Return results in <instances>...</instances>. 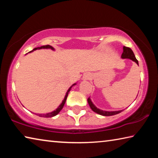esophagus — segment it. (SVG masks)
I'll return each instance as SVG.
<instances>
[{"instance_id":"esophagus-1","label":"esophagus","mask_w":158,"mask_h":158,"mask_svg":"<svg viewBox=\"0 0 158 158\" xmlns=\"http://www.w3.org/2000/svg\"><path fill=\"white\" fill-rule=\"evenodd\" d=\"M90 74H86V75H85V79H89L90 78Z\"/></svg>"}]
</instances>
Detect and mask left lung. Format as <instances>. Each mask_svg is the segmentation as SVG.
<instances>
[{"label":"left lung","mask_w":158,"mask_h":158,"mask_svg":"<svg viewBox=\"0 0 158 158\" xmlns=\"http://www.w3.org/2000/svg\"><path fill=\"white\" fill-rule=\"evenodd\" d=\"M121 57L123 58H130V59L132 60L133 61L139 65L138 60L136 58L135 54H134V52H132V50L130 49V47H123V52ZM88 102H89V105L90 106V107L91 108L92 110L93 111H95V113H97L100 115H102V116H113V115H116L119 113H121V111H102L100 110V109H98L96 106L93 105L92 103L91 100H90V98H88Z\"/></svg>","instance_id":"8db88e82"}]
</instances>
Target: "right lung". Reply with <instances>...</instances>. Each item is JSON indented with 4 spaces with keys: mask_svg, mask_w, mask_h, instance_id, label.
I'll use <instances>...</instances> for the list:
<instances>
[{
    "mask_svg": "<svg viewBox=\"0 0 158 158\" xmlns=\"http://www.w3.org/2000/svg\"><path fill=\"white\" fill-rule=\"evenodd\" d=\"M53 49V50L54 49L52 46H50V45H48V44H47V45H44V46H42V47H40L35 48V49H34L33 51L36 50V49ZM33 51H31V52H33ZM74 84H73V85H74ZM71 88H72V86H71L70 88H69V90H68V92H67L66 95H65V98H64V100H63L62 103L60 104V105L59 106H58V107L57 108V109H56L55 111L51 112V113H49V114H37V115H39V116H40V117H45V118H47V117H53V116H55L56 115H57V114H58V113H59V112L61 111V109H63L64 105H65V101H66V99H67V98H68V93H69V90H70Z\"/></svg>",
    "mask_w": 158,
    "mask_h": 158,
    "instance_id": "right-lung-1",
    "label": "right lung"
}]
</instances>
